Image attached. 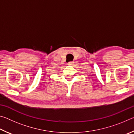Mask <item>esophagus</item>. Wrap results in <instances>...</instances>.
<instances>
[{"mask_svg": "<svg viewBox=\"0 0 134 134\" xmlns=\"http://www.w3.org/2000/svg\"><path fill=\"white\" fill-rule=\"evenodd\" d=\"M68 65H74V62H70L68 63Z\"/></svg>", "mask_w": 134, "mask_h": 134, "instance_id": "obj_1", "label": "esophagus"}]
</instances>
